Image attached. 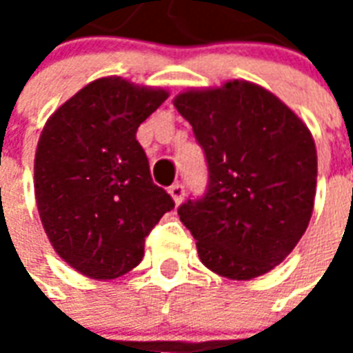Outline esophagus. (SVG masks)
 <instances>
[{"label": "esophagus", "mask_w": 353, "mask_h": 353, "mask_svg": "<svg viewBox=\"0 0 353 353\" xmlns=\"http://www.w3.org/2000/svg\"><path fill=\"white\" fill-rule=\"evenodd\" d=\"M168 192H170V196H172V200H174L176 204H179V202H181V200H183V196H185V189H183V185H181V183L172 185V187L168 189Z\"/></svg>", "instance_id": "34e87169"}]
</instances>
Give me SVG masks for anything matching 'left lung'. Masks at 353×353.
Listing matches in <instances>:
<instances>
[{"instance_id":"8db88e82","label":"left lung","mask_w":353,"mask_h":353,"mask_svg":"<svg viewBox=\"0 0 353 353\" xmlns=\"http://www.w3.org/2000/svg\"><path fill=\"white\" fill-rule=\"evenodd\" d=\"M174 105L204 149V199L179 206L202 265L229 280L270 272L293 252L316 199L318 153L308 126L250 81L189 88Z\"/></svg>"}]
</instances>
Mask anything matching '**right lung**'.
<instances>
[{"mask_svg":"<svg viewBox=\"0 0 353 353\" xmlns=\"http://www.w3.org/2000/svg\"><path fill=\"white\" fill-rule=\"evenodd\" d=\"M168 90L101 77L49 117L37 141L34 187L58 257L92 280H115L143 259L145 236L174 208L151 179L138 126Z\"/></svg>","mask_w":353,"mask_h":353,"instance_id":"add662e5","label":"right lung"}]
</instances>
